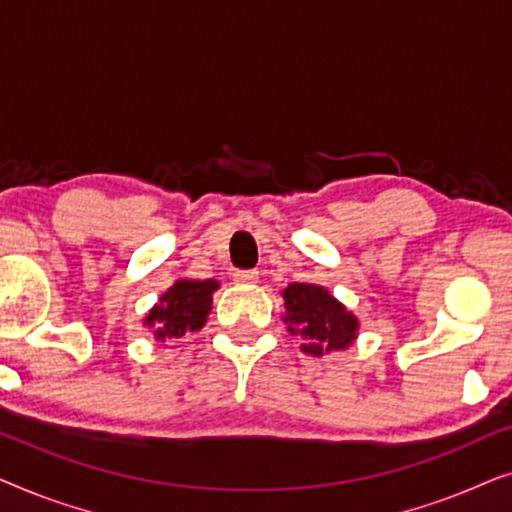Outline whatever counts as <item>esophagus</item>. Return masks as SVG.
<instances>
[{"label":"esophagus","mask_w":512,"mask_h":512,"mask_svg":"<svg viewBox=\"0 0 512 512\" xmlns=\"http://www.w3.org/2000/svg\"><path fill=\"white\" fill-rule=\"evenodd\" d=\"M233 279L237 284H256L258 282V270H235Z\"/></svg>","instance_id":"1"}]
</instances>
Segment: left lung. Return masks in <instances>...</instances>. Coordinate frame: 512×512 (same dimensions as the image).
I'll return each mask as SVG.
<instances>
[{"mask_svg": "<svg viewBox=\"0 0 512 512\" xmlns=\"http://www.w3.org/2000/svg\"><path fill=\"white\" fill-rule=\"evenodd\" d=\"M284 321L293 335L303 338V352L321 356L345 349L356 338L359 321L324 286L289 284L284 289Z\"/></svg>", "mask_w": 512, "mask_h": 512, "instance_id": "1", "label": "left lung"}]
</instances>
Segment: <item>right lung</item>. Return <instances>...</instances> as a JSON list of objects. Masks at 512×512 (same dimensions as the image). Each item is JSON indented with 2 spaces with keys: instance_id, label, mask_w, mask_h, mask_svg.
Listing matches in <instances>:
<instances>
[{
  "instance_id": "right-lung-1",
  "label": "right lung",
  "mask_w": 512,
  "mask_h": 512,
  "mask_svg": "<svg viewBox=\"0 0 512 512\" xmlns=\"http://www.w3.org/2000/svg\"><path fill=\"white\" fill-rule=\"evenodd\" d=\"M219 289L214 279L207 282H188L181 279L160 298L146 317L158 340H177L181 335L200 331L207 314L212 310V293Z\"/></svg>"
}]
</instances>
